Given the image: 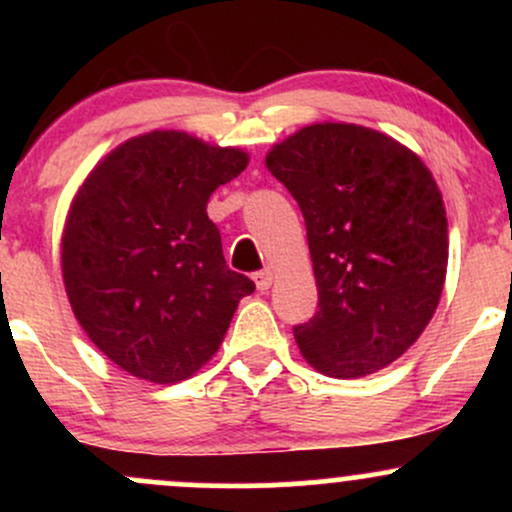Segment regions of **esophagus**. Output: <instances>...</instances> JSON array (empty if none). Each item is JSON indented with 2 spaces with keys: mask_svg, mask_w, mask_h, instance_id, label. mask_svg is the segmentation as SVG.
Listing matches in <instances>:
<instances>
[{
  "mask_svg": "<svg viewBox=\"0 0 512 512\" xmlns=\"http://www.w3.org/2000/svg\"><path fill=\"white\" fill-rule=\"evenodd\" d=\"M252 279H255L257 289H260V291H267L269 286H272V279H274V274L269 272V269H260V272H255V276H252Z\"/></svg>",
  "mask_w": 512,
  "mask_h": 512,
  "instance_id": "obj_1",
  "label": "esophagus"
}]
</instances>
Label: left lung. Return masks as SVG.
Instances as JSON below:
<instances>
[{
  "label": "left lung",
  "instance_id": "left-lung-1",
  "mask_svg": "<svg viewBox=\"0 0 512 512\" xmlns=\"http://www.w3.org/2000/svg\"><path fill=\"white\" fill-rule=\"evenodd\" d=\"M308 231L317 313L293 327L301 354L330 378L397 361L436 313L448 221L419 156L375 129L303 127L267 156Z\"/></svg>",
  "mask_w": 512,
  "mask_h": 512
}]
</instances>
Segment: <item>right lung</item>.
Listing matches in <instances>:
<instances>
[{"label":"right lung","instance_id":"right-lung-1","mask_svg":"<svg viewBox=\"0 0 512 512\" xmlns=\"http://www.w3.org/2000/svg\"><path fill=\"white\" fill-rule=\"evenodd\" d=\"M248 166L240 149L151 132L110 151L81 185L62 238L69 303L110 361L151 383L197 373L255 291L228 269L211 192Z\"/></svg>","mask_w":512,"mask_h":512}]
</instances>
